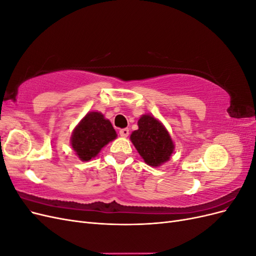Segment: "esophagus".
Segmentation results:
<instances>
[{
  "instance_id": "obj_1",
  "label": "esophagus",
  "mask_w": 256,
  "mask_h": 256,
  "mask_svg": "<svg viewBox=\"0 0 256 256\" xmlns=\"http://www.w3.org/2000/svg\"><path fill=\"white\" fill-rule=\"evenodd\" d=\"M120 136H122V138H127L128 134H129V129H128V128L120 129Z\"/></svg>"
}]
</instances>
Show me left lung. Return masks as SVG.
<instances>
[{"instance_id": "8db88e82", "label": "left lung", "mask_w": 256, "mask_h": 256, "mask_svg": "<svg viewBox=\"0 0 256 256\" xmlns=\"http://www.w3.org/2000/svg\"><path fill=\"white\" fill-rule=\"evenodd\" d=\"M138 129L130 136L138 152L150 166H159L170 160L174 152V143L166 128L154 116L142 115Z\"/></svg>"}]
</instances>
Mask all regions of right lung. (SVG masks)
Wrapping results in <instances>:
<instances>
[{
    "label": "right lung",
    "instance_id": "right-lung-1",
    "mask_svg": "<svg viewBox=\"0 0 256 256\" xmlns=\"http://www.w3.org/2000/svg\"><path fill=\"white\" fill-rule=\"evenodd\" d=\"M116 136L109 120H106L100 112H88L74 129L70 142L80 160L88 161Z\"/></svg>",
    "mask_w": 256,
    "mask_h": 256
}]
</instances>
